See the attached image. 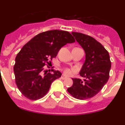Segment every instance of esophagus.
I'll return each instance as SVG.
<instances>
[{
    "label": "esophagus",
    "instance_id": "1",
    "mask_svg": "<svg viewBox=\"0 0 125 125\" xmlns=\"http://www.w3.org/2000/svg\"><path fill=\"white\" fill-rule=\"evenodd\" d=\"M66 78H67V77H66V76H65L64 74H62L61 76V79H66Z\"/></svg>",
    "mask_w": 125,
    "mask_h": 125
}]
</instances>
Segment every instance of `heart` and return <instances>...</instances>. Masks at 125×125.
I'll return each instance as SVG.
<instances>
[{"label": "heart", "instance_id": "1", "mask_svg": "<svg viewBox=\"0 0 125 125\" xmlns=\"http://www.w3.org/2000/svg\"><path fill=\"white\" fill-rule=\"evenodd\" d=\"M76 71V68H72V69H70V68H66L64 69V73L66 75H70L73 72H75Z\"/></svg>", "mask_w": 125, "mask_h": 125}]
</instances>
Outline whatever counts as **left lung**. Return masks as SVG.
Returning a JSON list of instances; mask_svg holds the SVG:
<instances>
[{
	"label": "left lung",
	"mask_w": 125,
	"mask_h": 125,
	"mask_svg": "<svg viewBox=\"0 0 125 125\" xmlns=\"http://www.w3.org/2000/svg\"><path fill=\"white\" fill-rule=\"evenodd\" d=\"M72 34L86 54L85 61L79 72L85 79L83 81L73 78V86L67 90L76 99L87 100L98 94L108 82L111 66L110 55L93 37L75 32Z\"/></svg>",
	"instance_id": "obj_1"
}]
</instances>
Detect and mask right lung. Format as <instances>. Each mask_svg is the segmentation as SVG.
Segmentation results:
<instances>
[{
  "label": "right lung",
  "mask_w": 125,
  "mask_h": 125,
  "mask_svg": "<svg viewBox=\"0 0 125 125\" xmlns=\"http://www.w3.org/2000/svg\"><path fill=\"white\" fill-rule=\"evenodd\" d=\"M74 42L69 32L52 30L37 34L23 46L15 57L14 71L15 83L24 96L37 100L46 95L52 83L62 74L54 69L47 73L44 66L56 57L62 46Z\"/></svg>",
  "instance_id": "add662e5"
}]
</instances>
